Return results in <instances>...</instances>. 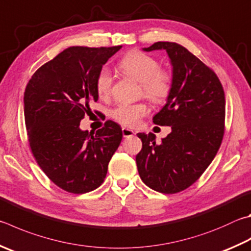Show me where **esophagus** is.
<instances>
[{
	"label": "esophagus",
	"mask_w": 251,
	"mask_h": 251,
	"mask_svg": "<svg viewBox=\"0 0 251 251\" xmlns=\"http://www.w3.org/2000/svg\"><path fill=\"white\" fill-rule=\"evenodd\" d=\"M122 133H123V136H124L125 138H128V137H131L135 133L133 129H129V128H126V127H123L122 128Z\"/></svg>",
	"instance_id": "obj_1"
}]
</instances>
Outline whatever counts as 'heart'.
I'll use <instances>...</instances> for the list:
<instances>
[{
    "mask_svg": "<svg viewBox=\"0 0 251 251\" xmlns=\"http://www.w3.org/2000/svg\"><path fill=\"white\" fill-rule=\"evenodd\" d=\"M118 67L125 75L139 82L144 94L152 102L162 103L169 97L172 89V76L169 71L160 69V65L156 58L134 50L122 58ZM112 84L111 71L107 68H102L95 78V90L99 97H108ZM146 113L147 106L145 103L120 104L112 111L111 115L123 125L134 126Z\"/></svg>",
    "mask_w": 251,
    "mask_h": 251,
    "instance_id": "b5f03b06",
    "label": "heart"
}]
</instances>
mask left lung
<instances>
[{
	"label": "left lung",
	"instance_id": "1",
	"mask_svg": "<svg viewBox=\"0 0 251 251\" xmlns=\"http://www.w3.org/2000/svg\"><path fill=\"white\" fill-rule=\"evenodd\" d=\"M145 51L166 50L172 66V89L154 124L171 126L156 136L137 134L143 148L136 156L140 179L157 192L173 194L189 188L216 156L224 136L225 93L212 69L181 45L154 43Z\"/></svg>",
	"mask_w": 251,
	"mask_h": 251
}]
</instances>
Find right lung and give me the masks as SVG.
Returning <instances> with one entry per match:
<instances>
[{
  "instance_id": "right-lung-1",
  "label": "right lung",
  "mask_w": 251,
  "mask_h": 251,
  "mask_svg": "<svg viewBox=\"0 0 251 251\" xmlns=\"http://www.w3.org/2000/svg\"><path fill=\"white\" fill-rule=\"evenodd\" d=\"M122 46L63 50L35 72L24 93L29 147L46 176L67 192L82 194L103 183L123 133L115 122L91 134L80 122L97 102L95 78Z\"/></svg>"
}]
</instances>
